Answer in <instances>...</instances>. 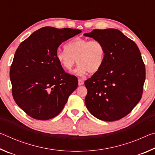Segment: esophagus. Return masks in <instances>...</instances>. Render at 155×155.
<instances>
[{
	"instance_id": "34e87169",
	"label": "esophagus",
	"mask_w": 155,
	"mask_h": 155,
	"mask_svg": "<svg viewBox=\"0 0 155 155\" xmlns=\"http://www.w3.org/2000/svg\"><path fill=\"white\" fill-rule=\"evenodd\" d=\"M83 84H84V81L82 79L79 78V79H78V85H83Z\"/></svg>"
}]
</instances>
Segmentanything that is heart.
Returning a JSON list of instances; mask_svg holds the SVG:
<instances>
[{"label":"heart","instance_id":"1","mask_svg":"<svg viewBox=\"0 0 155 155\" xmlns=\"http://www.w3.org/2000/svg\"><path fill=\"white\" fill-rule=\"evenodd\" d=\"M65 50L56 52V58L63 68L70 70L76 63L78 64L74 72L82 76L98 72L104 64L106 48L103 41L99 40L76 38L65 46Z\"/></svg>","mask_w":155,"mask_h":155}]
</instances>
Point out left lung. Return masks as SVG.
Instances as JSON below:
<instances>
[{"label": "left lung", "instance_id": "1", "mask_svg": "<svg viewBox=\"0 0 155 155\" xmlns=\"http://www.w3.org/2000/svg\"><path fill=\"white\" fill-rule=\"evenodd\" d=\"M85 36L103 41L104 64L85 81V103L94 117L107 122L118 120L134 109L142 96L145 65L134 41L115 28L94 29Z\"/></svg>", "mask_w": 155, "mask_h": 155}]
</instances>
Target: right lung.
Masks as SVG:
<instances>
[{
  "label": "right lung",
  "instance_id": "right-lung-1",
  "mask_svg": "<svg viewBox=\"0 0 155 155\" xmlns=\"http://www.w3.org/2000/svg\"><path fill=\"white\" fill-rule=\"evenodd\" d=\"M81 32L70 28L43 27L18 46L9 72L12 95L30 117L53 118L77 88V77L64 71L56 52L62 42Z\"/></svg>",
  "mask_w": 155,
  "mask_h": 155
}]
</instances>
